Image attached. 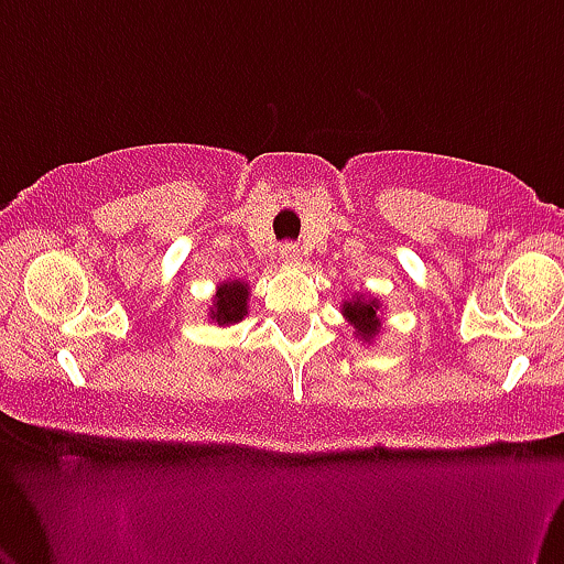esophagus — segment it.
Listing matches in <instances>:
<instances>
[{"instance_id":"esophagus-1","label":"esophagus","mask_w":564,"mask_h":564,"mask_svg":"<svg viewBox=\"0 0 564 564\" xmlns=\"http://www.w3.org/2000/svg\"><path fill=\"white\" fill-rule=\"evenodd\" d=\"M280 257H282L284 264H297V261H300V249H297V246H292V243H284L282 249H280Z\"/></svg>"}]
</instances>
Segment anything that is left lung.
Returning <instances> with one entry per match:
<instances>
[{"mask_svg": "<svg viewBox=\"0 0 564 564\" xmlns=\"http://www.w3.org/2000/svg\"><path fill=\"white\" fill-rule=\"evenodd\" d=\"M344 318L351 323L354 330L361 341H372V338L380 334L382 321H380V300L377 297H365L357 295L351 300H346L341 307Z\"/></svg>", "mask_w": 564, "mask_h": 564, "instance_id": "left-lung-1", "label": "left lung"}]
</instances>
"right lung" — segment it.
Returning <instances> with one entry per match:
<instances>
[{
  "label": "right lung",
  "instance_id": "add662e5",
  "mask_svg": "<svg viewBox=\"0 0 564 564\" xmlns=\"http://www.w3.org/2000/svg\"><path fill=\"white\" fill-rule=\"evenodd\" d=\"M246 313H249V284L241 280L223 282L213 297V323H218V326H234V323L246 318Z\"/></svg>",
  "mask_w": 564,
  "mask_h": 564
}]
</instances>
